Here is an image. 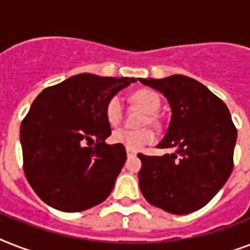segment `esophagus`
I'll use <instances>...</instances> for the list:
<instances>
[{
  "mask_svg": "<svg viewBox=\"0 0 250 250\" xmlns=\"http://www.w3.org/2000/svg\"><path fill=\"white\" fill-rule=\"evenodd\" d=\"M125 153H127V157H135L136 156V152L135 150H132V149H125Z\"/></svg>",
  "mask_w": 250,
  "mask_h": 250,
  "instance_id": "1",
  "label": "esophagus"
}]
</instances>
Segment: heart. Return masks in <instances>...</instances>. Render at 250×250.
Instances as JSON below:
<instances>
[{
    "mask_svg": "<svg viewBox=\"0 0 250 250\" xmlns=\"http://www.w3.org/2000/svg\"><path fill=\"white\" fill-rule=\"evenodd\" d=\"M129 101L135 107L144 111L139 119V125H150L153 128H160L161 118L158 115V109L161 106V97L156 90L143 88L133 92L129 97ZM106 119L111 125H117L123 118V104L118 96H114L107 101L105 107ZM111 141L114 144L123 145L132 150H140L145 145L153 141V132L148 127L128 129L118 128L111 135Z\"/></svg>",
    "mask_w": 250,
    "mask_h": 250,
    "instance_id": "1",
    "label": "heart"
}]
</instances>
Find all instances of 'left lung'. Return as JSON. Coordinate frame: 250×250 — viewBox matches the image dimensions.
Segmentation results:
<instances>
[{"label": "left lung", "mask_w": 250, "mask_h": 250, "mask_svg": "<svg viewBox=\"0 0 250 250\" xmlns=\"http://www.w3.org/2000/svg\"><path fill=\"white\" fill-rule=\"evenodd\" d=\"M139 80L164 93L170 104V125L158 148L175 149L162 157L137 154L143 164L141 193L167 213L182 215L201 209L232 172L237 129L229 110L188 76Z\"/></svg>", "instance_id": "left-lung-1"}]
</instances>
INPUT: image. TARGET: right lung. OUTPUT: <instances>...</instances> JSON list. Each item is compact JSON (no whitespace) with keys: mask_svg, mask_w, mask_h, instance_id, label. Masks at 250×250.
I'll list each match as a JSON object with an SVG mask.
<instances>
[{"mask_svg":"<svg viewBox=\"0 0 250 250\" xmlns=\"http://www.w3.org/2000/svg\"><path fill=\"white\" fill-rule=\"evenodd\" d=\"M132 78L79 74L48 86L21 125L23 168L29 186L54 209L83 211L109 197L127 160L111 135L105 107Z\"/></svg>","mask_w":250,"mask_h":250,"instance_id":"right-lung-1","label":"right lung"}]
</instances>
